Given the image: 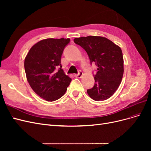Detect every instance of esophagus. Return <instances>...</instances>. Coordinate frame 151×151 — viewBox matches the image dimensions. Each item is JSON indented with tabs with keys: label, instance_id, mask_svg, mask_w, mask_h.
I'll return each instance as SVG.
<instances>
[{
	"label": "esophagus",
	"instance_id": "obj_1",
	"mask_svg": "<svg viewBox=\"0 0 151 151\" xmlns=\"http://www.w3.org/2000/svg\"><path fill=\"white\" fill-rule=\"evenodd\" d=\"M83 76V72H82L81 70H80L79 72V73L78 74H75V77H77V78H81V77Z\"/></svg>",
	"mask_w": 151,
	"mask_h": 151
}]
</instances>
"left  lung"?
Returning <instances> with one entry per match:
<instances>
[{
    "label": "left lung",
    "mask_w": 151,
    "mask_h": 151,
    "mask_svg": "<svg viewBox=\"0 0 151 151\" xmlns=\"http://www.w3.org/2000/svg\"><path fill=\"white\" fill-rule=\"evenodd\" d=\"M74 42L86 50L91 64L94 63L98 67L93 88L87 90L89 97L99 101L112 96L121 83L124 70L120 47L102 36L76 38Z\"/></svg>",
    "instance_id": "8db88e82"
}]
</instances>
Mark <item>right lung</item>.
Here are the masks:
<instances>
[{
	"label": "right lung",
	"instance_id": "add662e5",
	"mask_svg": "<svg viewBox=\"0 0 151 151\" xmlns=\"http://www.w3.org/2000/svg\"><path fill=\"white\" fill-rule=\"evenodd\" d=\"M69 38H48L31 48L24 60L26 78L35 92L47 101L65 93L72 79L62 68L61 57Z\"/></svg>",
	"mask_w": 151,
	"mask_h": 151
}]
</instances>
